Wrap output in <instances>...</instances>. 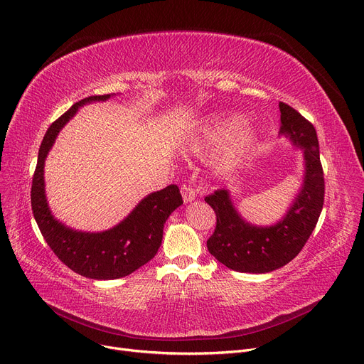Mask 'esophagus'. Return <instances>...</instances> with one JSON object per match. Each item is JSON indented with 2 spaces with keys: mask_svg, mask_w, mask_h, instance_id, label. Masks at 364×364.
<instances>
[{
  "mask_svg": "<svg viewBox=\"0 0 364 364\" xmlns=\"http://www.w3.org/2000/svg\"><path fill=\"white\" fill-rule=\"evenodd\" d=\"M181 196H183L184 203H190V202L195 200V190H193L188 186H183L181 187Z\"/></svg>",
  "mask_w": 364,
  "mask_h": 364,
  "instance_id": "34e87169",
  "label": "esophagus"
}]
</instances>
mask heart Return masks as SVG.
Returning <instances> with one entry per match:
<instances>
[{"mask_svg":"<svg viewBox=\"0 0 364 364\" xmlns=\"http://www.w3.org/2000/svg\"><path fill=\"white\" fill-rule=\"evenodd\" d=\"M245 127V118L240 115H220L210 118L202 127L199 137L191 143L195 151L224 146L234 139L228 152V162H237L247 156L259 140V132L255 127Z\"/></svg>","mask_w":364,"mask_h":364,"instance_id":"heart-1","label":"heart"}]
</instances>
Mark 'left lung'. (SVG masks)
I'll return each mask as SVG.
<instances>
[{
    "mask_svg": "<svg viewBox=\"0 0 364 364\" xmlns=\"http://www.w3.org/2000/svg\"><path fill=\"white\" fill-rule=\"evenodd\" d=\"M279 136L303 151V181L279 221L256 225L234 206L230 190L205 198L216 213V228L208 240L209 253L237 272L266 274L291 262L303 249L323 208L325 181L319 141L313 124L289 105L279 102Z\"/></svg>",
    "mask_w": 364,
    "mask_h": 364,
    "instance_id": "left-lung-1",
    "label": "left lung"
}]
</instances>
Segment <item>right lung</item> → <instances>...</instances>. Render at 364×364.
Here are the masks:
<instances>
[{"mask_svg": "<svg viewBox=\"0 0 364 364\" xmlns=\"http://www.w3.org/2000/svg\"><path fill=\"white\" fill-rule=\"evenodd\" d=\"M112 96L115 93L89 96L76 102L50 126L41 143L31 193L35 221L48 246L71 271L90 279L123 278L146 264L162 243L164 224L169 215L183 205L178 187L169 184L162 190L149 193L123 221L100 232L67 227L51 212L43 173L46 156L53 149L58 133L83 105L104 102Z\"/></svg>", "mask_w": 364, "mask_h": 364, "instance_id": "add662e5", "label": "right lung"}]
</instances>
